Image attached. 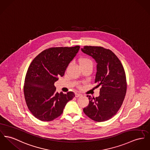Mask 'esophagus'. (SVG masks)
I'll return each mask as SVG.
<instances>
[{
	"label": "esophagus",
	"mask_w": 150,
	"mask_h": 150,
	"mask_svg": "<svg viewBox=\"0 0 150 150\" xmlns=\"http://www.w3.org/2000/svg\"><path fill=\"white\" fill-rule=\"evenodd\" d=\"M81 96V94L80 93H76V94H75L76 97H79Z\"/></svg>",
	"instance_id": "34e87169"
}]
</instances>
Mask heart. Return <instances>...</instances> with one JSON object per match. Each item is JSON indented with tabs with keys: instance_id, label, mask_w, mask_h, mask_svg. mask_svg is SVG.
<instances>
[{
	"instance_id": "obj_1",
	"label": "heart",
	"mask_w": 150,
	"mask_h": 150,
	"mask_svg": "<svg viewBox=\"0 0 150 150\" xmlns=\"http://www.w3.org/2000/svg\"><path fill=\"white\" fill-rule=\"evenodd\" d=\"M79 64H80V66L82 65H93V63L91 62V61L88 59V58H81L79 60Z\"/></svg>"
}]
</instances>
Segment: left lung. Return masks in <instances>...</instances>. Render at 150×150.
Instances as JSON below:
<instances>
[{
  "mask_svg": "<svg viewBox=\"0 0 150 150\" xmlns=\"http://www.w3.org/2000/svg\"><path fill=\"white\" fill-rule=\"evenodd\" d=\"M81 50L97 62L94 83L101 87L98 97L87 96L89 103L83 111L94 121H106L117 114L125 99L127 83L124 68L117 56L109 50L85 46Z\"/></svg>",
  "mask_w": 150,
  "mask_h": 150,
  "instance_id": "1",
  "label": "left lung"
}]
</instances>
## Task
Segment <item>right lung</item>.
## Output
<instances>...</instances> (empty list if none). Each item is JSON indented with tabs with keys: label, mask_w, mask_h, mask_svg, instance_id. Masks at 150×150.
Listing matches in <instances>:
<instances>
[{
	"label": "right lung",
	"mask_w": 150,
	"mask_h": 150,
	"mask_svg": "<svg viewBox=\"0 0 150 150\" xmlns=\"http://www.w3.org/2000/svg\"><path fill=\"white\" fill-rule=\"evenodd\" d=\"M80 46L56 47L44 50L30 63L24 81L25 102L32 115L42 121L56 119L63 112L67 102L75 97L69 91H56L54 82L64 75Z\"/></svg>",
	"instance_id": "right-lung-1"
}]
</instances>
